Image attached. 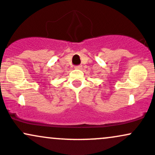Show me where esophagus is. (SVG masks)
I'll use <instances>...</instances> for the list:
<instances>
[{
	"label": "esophagus",
	"mask_w": 155,
	"mask_h": 155,
	"mask_svg": "<svg viewBox=\"0 0 155 155\" xmlns=\"http://www.w3.org/2000/svg\"><path fill=\"white\" fill-rule=\"evenodd\" d=\"M74 68H75L76 69H82V66H81V65H78V66H74Z\"/></svg>",
	"instance_id": "obj_1"
}]
</instances>
